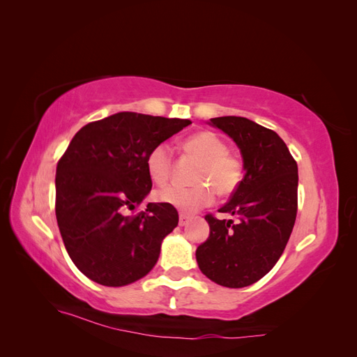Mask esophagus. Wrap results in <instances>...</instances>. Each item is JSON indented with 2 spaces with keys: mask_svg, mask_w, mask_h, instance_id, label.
<instances>
[{
  "mask_svg": "<svg viewBox=\"0 0 357 357\" xmlns=\"http://www.w3.org/2000/svg\"><path fill=\"white\" fill-rule=\"evenodd\" d=\"M189 223V218L188 215H185V214H180V218H178V225L180 226H186Z\"/></svg>",
  "mask_w": 357,
  "mask_h": 357,
  "instance_id": "esophagus-1",
  "label": "esophagus"
}]
</instances>
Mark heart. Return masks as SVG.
Segmentation results:
<instances>
[{"label":"heart","instance_id":"heart-1","mask_svg":"<svg viewBox=\"0 0 357 357\" xmlns=\"http://www.w3.org/2000/svg\"><path fill=\"white\" fill-rule=\"evenodd\" d=\"M183 149L190 156L201 160L197 169L195 183L198 185L185 188L171 185L158 190L156 198L160 202L172 205L178 210L193 213L207 207L215 197H229L240 188L244 168L243 162L228 152V144L211 131H201L190 135L183 143ZM146 167L150 178L158 185H164L169 180L172 169V150L167 143H160L150 150Z\"/></svg>","mask_w":357,"mask_h":357}]
</instances>
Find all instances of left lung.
<instances>
[{
    "mask_svg": "<svg viewBox=\"0 0 357 357\" xmlns=\"http://www.w3.org/2000/svg\"><path fill=\"white\" fill-rule=\"evenodd\" d=\"M238 146L244 177L219 210L238 222L205 215L210 235L197 248L204 275L225 287L240 289L271 271L283 255L298 211V165L274 131L238 116L210 119Z\"/></svg>",
    "mask_w": 357,
    "mask_h": 357,
    "instance_id": "8db88e82",
    "label": "left lung"
}]
</instances>
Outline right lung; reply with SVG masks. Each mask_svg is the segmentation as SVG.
<instances>
[{
	"instance_id": "add662e5",
	"label": "right lung",
	"mask_w": 357,
	"mask_h": 357,
	"mask_svg": "<svg viewBox=\"0 0 357 357\" xmlns=\"http://www.w3.org/2000/svg\"><path fill=\"white\" fill-rule=\"evenodd\" d=\"M192 122L132 112L84 125L56 167V220L74 265L92 282L119 287L152 271L160 244L178 223L169 204L149 202L150 150Z\"/></svg>"
}]
</instances>
